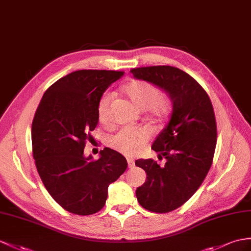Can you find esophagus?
<instances>
[{
	"label": "esophagus",
	"mask_w": 251,
	"mask_h": 251,
	"mask_svg": "<svg viewBox=\"0 0 251 251\" xmlns=\"http://www.w3.org/2000/svg\"><path fill=\"white\" fill-rule=\"evenodd\" d=\"M127 165H129L130 168H132L134 167V165H135V162H134L133 158H127Z\"/></svg>",
	"instance_id": "esophagus-1"
}]
</instances>
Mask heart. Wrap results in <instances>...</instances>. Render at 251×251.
<instances>
[{
  "mask_svg": "<svg viewBox=\"0 0 251 251\" xmlns=\"http://www.w3.org/2000/svg\"><path fill=\"white\" fill-rule=\"evenodd\" d=\"M125 94L139 109H149L154 119H163L168 113L169 103L167 98L153 83L144 79H134L124 87ZM113 94L105 91L98 102V117L103 124L109 119V107ZM151 133L146 127H124L109 139V145L114 149L127 156H133L149 142Z\"/></svg>",
  "mask_w": 251,
  "mask_h": 251,
  "instance_id": "b5f03b06",
  "label": "heart"
}]
</instances>
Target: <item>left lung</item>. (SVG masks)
Returning a JSON list of instances; mask_svg holds the SVG:
<instances>
[{"mask_svg": "<svg viewBox=\"0 0 251 251\" xmlns=\"http://www.w3.org/2000/svg\"><path fill=\"white\" fill-rule=\"evenodd\" d=\"M130 72L161 87L173 100L169 121L151 147L158 158H166L165 166L152 158L135 162L147 174L136 189L139 204L150 212L168 213L184 204L209 173L217 142L215 114L203 87L179 68L150 66Z\"/></svg>", "mask_w": 251, "mask_h": 251, "instance_id": "1", "label": "left lung"}]
</instances>
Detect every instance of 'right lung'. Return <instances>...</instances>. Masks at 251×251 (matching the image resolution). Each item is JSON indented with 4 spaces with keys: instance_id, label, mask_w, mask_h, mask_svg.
Here are the masks:
<instances>
[{
    "instance_id": "right-lung-1",
    "label": "right lung",
    "mask_w": 251,
    "mask_h": 251,
    "mask_svg": "<svg viewBox=\"0 0 251 251\" xmlns=\"http://www.w3.org/2000/svg\"><path fill=\"white\" fill-rule=\"evenodd\" d=\"M124 71L77 70L47 89L32 124L36 168L49 194L76 215H91L105 204L107 188L126 172L127 162L109 148L99 160L84 148L99 121L98 102Z\"/></svg>"
}]
</instances>
